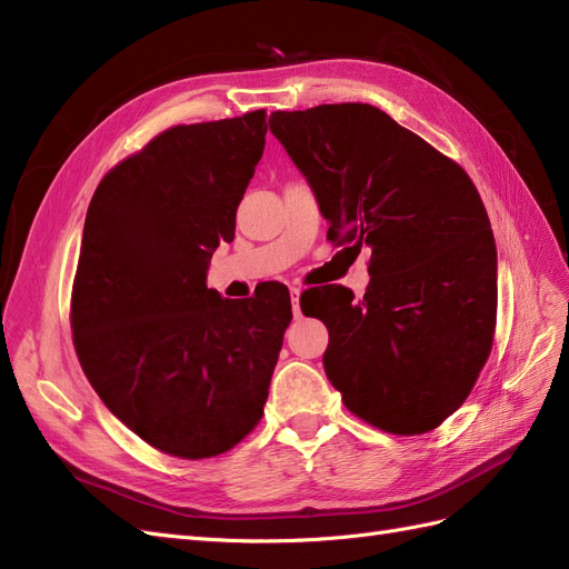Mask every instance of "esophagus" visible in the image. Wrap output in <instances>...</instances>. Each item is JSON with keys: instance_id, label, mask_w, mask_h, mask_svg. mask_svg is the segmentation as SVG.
<instances>
[{"instance_id": "obj_1", "label": "esophagus", "mask_w": 569, "mask_h": 569, "mask_svg": "<svg viewBox=\"0 0 569 569\" xmlns=\"http://www.w3.org/2000/svg\"><path fill=\"white\" fill-rule=\"evenodd\" d=\"M289 297H291V311H295V318H299V316H301V308H299L301 289H299V287H291V289H289Z\"/></svg>"}]
</instances>
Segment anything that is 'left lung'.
Here are the masks:
<instances>
[{
  "label": "left lung",
  "instance_id": "1",
  "mask_svg": "<svg viewBox=\"0 0 569 569\" xmlns=\"http://www.w3.org/2000/svg\"><path fill=\"white\" fill-rule=\"evenodd\" d=\"M268 123L313 189L327 239L370 251L363 299L341 284L306 299L330 332L327 380L385 432H429L468 399L493 341L496 244L477 187L370 104L274 111Z\"/></svg>",
  "mask_w": 569,
  "mask_h": 569
}]
</instances>
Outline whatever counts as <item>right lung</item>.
Masks as SVG:
<instances>
[{
    "label": "right lung",
    "mask_w": 569,
    "mask_h": 569,
    "mask_svg": "<svg viewBox=\"0 0 569 569\" xmlns=\"http://www.w3.org/2000/svg\"><path fill=\"white\" fill-rule=\"evenodd\" d=\"M266 111L176 126L99 182L84 218L71 327L113 416L153 449L211 458L263 416L289 291L206 287L266 147Z\"/></svg>",
    "instance_id": "add662e5"
}]
</instances>
